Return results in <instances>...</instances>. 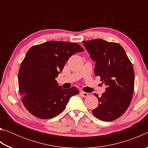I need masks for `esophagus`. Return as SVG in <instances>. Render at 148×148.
Listing matches in <instances>:
<instances>
[{"label":"esophagus","mask_w":148,"mask_h":148,"mask_svg":"<svg viewBox=\"0 0 148 148\" xmlns=\"http://www.w3.org/2000/svg\"><path fill=\"white\" fill-rule=\"evenodd\" d=\"M80 95H82V97H87L88 96V93H87V92H84V91H81L80 92Z\"/></svg>","instance_id":"obj_1"}]
</instances>
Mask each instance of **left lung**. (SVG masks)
I'll return each instance as SVG.
<instances>
[{
    "mask_svg": "<svg viewBox=\"0 0 148 148\" xmlns=\"http://www.w3.org/2000/svg\"><path fill=\"white\" fill-rule=\"evenodd\" d=\"M92 61L95 76L107 87L99 99L94 116L104 121H111L123 114L131 104L134 86L133 66L123 47L118 43L102 39L83 42Z\"/></svg>",
    "mask_w": 148,
    "mask_h": 148,
    "instance_id": "1",
    "label": "left lung"
}]
</instances>
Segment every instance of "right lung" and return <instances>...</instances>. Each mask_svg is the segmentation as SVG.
<instances>
[{
    "mask_svg": "<svg viewBox=\"0 0 148 148\" xmlns=\"http://www.w3.org/2000/svg\"><path fill=\"white\" fill-rule=\"evenodd\" d=\"M82 51L79 44L59 41L45 42L28 50L20 66L18 84L21 101L30 113L40 119L53 118L79 93L75 87L62 89L56 78L70 57Z\"/></svg>",
    "mask_w": 148,
    "mask_h": 148,
    "instance_id": "1",
    "label": "right lung"
}]
</instances>
